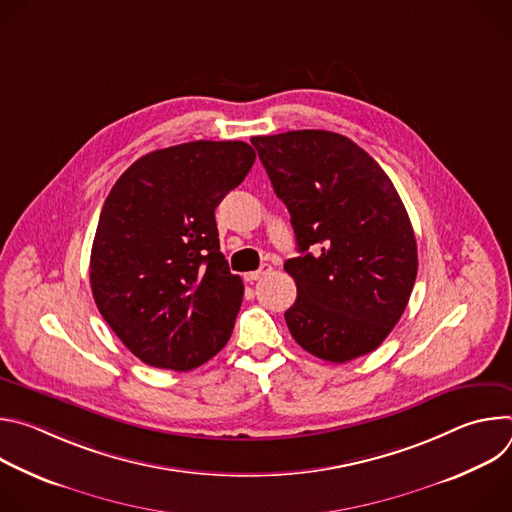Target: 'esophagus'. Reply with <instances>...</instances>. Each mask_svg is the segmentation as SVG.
<instances>
[{
	"label": "esophagus",
	"instance_id": "esophagus-1",
	"mask_svg": "<svg viewBox=\"0 0 512 512\" xmlns=\"http://www.w3.org/2000/svg\"><path fill=\"white\" fill-rule=\"evenodd\" d=\"M267 273H271V265H261L257 271H249V273H245V281L253 283V281H257V279L265 277Z\"/></svg>",
	"mask_w": 512,
	"mask_h": 512
}]
</instances>
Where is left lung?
I'll use <instances>...</instances> for the list:
<instances>
[{
  "instance_id": "8db88e82",
  "label": "left lung",
  "mask_w": 512,
  "mask_h": 512,
  "mask_svg": "<svg viewBox=\"0 0 512 512\" xmlns=\"http://www.w3.org/2000/svg\"><path fill=\"white\" fill-rule=\"evenodd\" d=\"M251 143L300 251L283 265L298 285L285 312L291 336L328 362L373 352L403 316L417 277L413 227L393 182L340 133L302 129Z\"/></svg>"
}]
</instances>
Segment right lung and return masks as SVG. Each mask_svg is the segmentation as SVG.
<instances>
[{
  "label": "right lung",
  "mask_w": 512,
  "mask_h": 512,
  "mask_svg": "<svg viewBox=\"0 0 512 512\" xmlns=\"http://www.w3.org/2000/svg\"><path fill=\"white\" fill-rule=\"evenodd\" d=\"M253 162L245 141H188L139 158L111 188L91 289L111 330L150 367L190 371L229 342L245 287L221 253L214 208Z\"/></svg>",
  "instance_id": "1"
}]
</instances>
